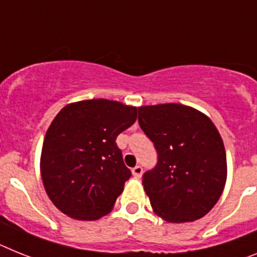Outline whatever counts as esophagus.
Listing matches in <instances>:
<instances>
[{
  "mask_svg": "<svg viewBox=\"0 0 257 257\" xmlns=\"http://www.w3.org/2000/svg\"><path fill=\"white\" fill-rule=\"evenodd\" d=\"M132 174L136 179H140L142 176V167L141 166H136L135 169L132 170Z\"/></svg>",
  "mask_w": 257,
  "mask_h": 257,
  "instance_id": "1",
  "label": "esophagus"
}]
</instances>
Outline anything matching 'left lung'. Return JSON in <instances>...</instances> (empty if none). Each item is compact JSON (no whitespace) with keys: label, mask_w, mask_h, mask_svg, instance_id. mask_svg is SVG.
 <instances>
[{"label":"left lung","mask_w":257,"mask_h":257,"mask_svg":"<svg viewBox=\"0 0 257 257\" xmlns=\"http://www.w3.org/2000/svg\"><path fill=\"white\" fill-rule=\"evenodd\" d=\"M139 121L158 153L155 169L142 180L153 212L172 223L202 218L227 179L218 129L205 113L180 103L141 105Z\"/></svg>","instance_id":"left-lung-1"}]
</instances>
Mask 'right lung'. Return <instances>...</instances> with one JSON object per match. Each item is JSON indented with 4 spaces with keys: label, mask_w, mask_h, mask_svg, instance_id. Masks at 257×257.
<instances>
[{
    "label": "right lung",
    "mask_w": 257,
    "mask_h": 257,
    "mask_svg": "<svg viewBox=\"0 0 257 257\" xmlns=\"http://www.w3.org/2000/svg\"><path fill=\"white\" fill-rule=\"evenodd\" d=\"M136 118L137 107L108 99L69 103L56 115L43 142L40 174L60 212L95 221L113 209L131 178L116 137Z\"/></svg>",
    "instance_id": "1"
}]
</instances>
